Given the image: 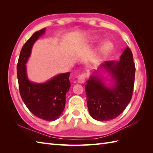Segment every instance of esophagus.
Segmentation results:
<instances>
[{
	"label": "esophagus",
	"mask_w": 153,
	"mask_h": 153,
	"mask_svg": "<svg viewBox=\"0 0 153 153\" xmlns=\"http://www.w3.org/2000/svg\"><path fill=\"white\" fill-rule=\"evenodd\" d=\"M86 78V74H82L79 75L78 76V78H77V82L79 83H83L85 82Z\"/></svg>",
	"instance_id": "obj_1"
}]
</instances>
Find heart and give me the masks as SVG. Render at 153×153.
Wrapping results in <instances>:
<instances>
[{
	"label": "heart",
	"mask_w": 153,
	"mask_h": 153,
	"mask_svg": "<svg viewBox=\"0 0 153 153\" xmlns=\"http://www.w3.org/2000/svg\"><path fill=\"white\" fill-rule=\"evenodd\" d=\"M95 38H96V37ZM113 47H114V45L112 43H111L110 41H107L105 42V43L102 44L101 47H100V54L102 55L107 54L113 49Z\"/></svg>",
	"instance_id": "obj_1"
}]
</instances>
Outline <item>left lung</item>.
Here are the masks:
<instances>
[{"instance_id":"left-lung-1","label":"left lung","mask_w":153,"mask_h":153,"mask_svg":"<svg viewBox=\"0 0 153 153\" xmlns=\"http://www.w3.org/2000/svg\"><path fill=\"white\" fill-rule=\"evenodd\" d=\"M100 68L108 71L114 85L110 88L93 74L85 85L87 103L94 119L107 121L122 114L131 99L135 67L130 48L123 51L119 61H106Z\"/></svg>"}]
</instances>
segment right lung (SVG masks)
I'll return each instance as SVG.
<instances>
[{"label":"right lung","mask_w":153,"mask_h":153,"mask_svg":"<svg viewBox=\"0 0 153 153\" xmlns=\"http://www.w3.org/2000/svg\"><path fill=\"white\" fill-rule=\"evenodd\" d=\"M45 32V28L35 32L23 46L17 64L19 93L30 111L38 118L54 121L60 117L65 108L66 94L70 87V72L61 74L43 83L28 79L26 64L33 45Z\"/></svg>","instance_id":"add662e5"}]
</instances>
